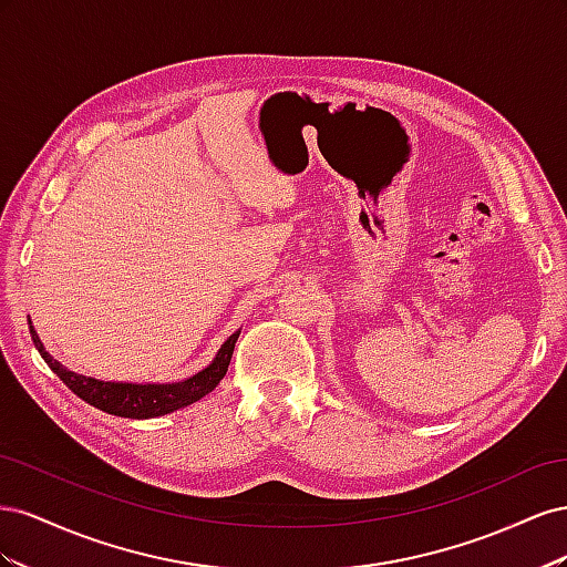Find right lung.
Listing matches in <instances>:
<instances>
[{
	"mask_svg": "<svg viewBox=\"0 0 567 567\" xmlns=\"http://www.w3.org/2000/svg\"><path fill=\"white\" fill-rule=\"evenodd\" d=\"M28 323H30L32 342H35V348L42 354L44 362L49 364V369L54 371L59 379L78 394L80 400H84L101 411H106V414L123 416V419H156V416L173 414V411L194 404L200 398H205L208 392H213L219 385V381L225 379L238 333H241V331H234L225 340V346L217 350L213 362L205 369H200L198 373L188 375V379H184V381H177V383H123V381H99V379H92V375H82V373L65 369L61 362H56V359L47 352L30 317H28Z\"/></svg>",
	"mask_w": 567,
	"mask_h": 567,
	"instance_id": "add662e5",
	"label": "right lung"
}]
</instances>
